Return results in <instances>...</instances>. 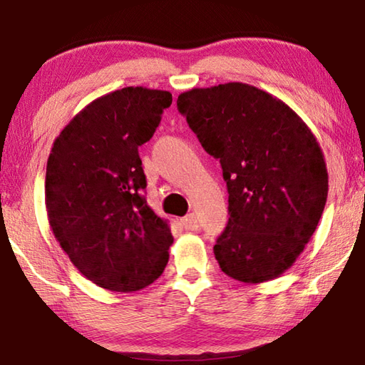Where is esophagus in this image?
<instances>
[{
  "label": "esophagus",
  "instance_id": "esophagus-1",
  "mask_svg": "<svg viewBox=\"0 0 365 365\" xmlns=\"http://www.w3.org/2000/svg\"><path fill=\"white\" fill-rule=\"evenodd\" d=\"M180 223H182V227L185 230H197L198 228V218H197V215H193V213H190V215H187V217H183L180 220Z\"/></svg>",
  "mask_w": 365,
  "mask_h": 365
}]
</instances>
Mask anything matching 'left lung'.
Returning a JSON list of instances; mask_svg holds the SVG:
<instances>
[{
	"mask_svg": "<svg viewBox=\"0 0 365 365\" xmlns=\"http://www.w3.org/2000/svg\"><path fill=\"white\" fill-rule=\"evenodd\" d=\"M177 107L227 182L220 268L241 283L278 278L324 212L329 177L316 137L283 101L243 82L183 92Z\"/></svg>",
	"mask_w": 365,
	"mask_h": 365,
	"instance_id": "8db88e82",
	"label": "left lung"
}]
</instances>
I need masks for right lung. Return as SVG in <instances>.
Masks as SVG:
<instances>
[{
    "label": "right lung",
    "mask_w": 365,
    "mask_h": 365,
    "mask_svg": "<svg viewBox=\"0 0 365 365\" xmlns=\"http://www.w3.org/2000/svg\"><path fill=\"white\" fill-rule=\"evenodd\" d=\"M170 104L167 91H114L86 106L51 148L49 225L76 268L104 289H142L168 263L173 236L147 205L138 147L150 140Z\"/></svg>",
    "instance_id": "right-lung-1"
}]
</instances>
